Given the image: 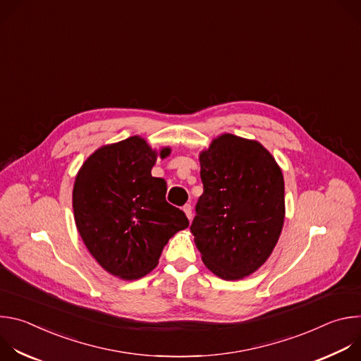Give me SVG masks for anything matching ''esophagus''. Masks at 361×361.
Returning <instances> with one entry per match:
<instances>
[{
  "mask_svg": "<svg viewBox=\"0 0 361 361\" xmlns=\"http://www.w3.org/2000/svg\"><path fill=\"white\" fill-rule=\"evenodd\" d=\"M183 210H184V213H185L187 219H188V220H191V219H192V207H191V204H185Z\"/></svg>",
  "mask_w": 361,
  "mask_h": 361,
  "instance_id": "34e87169",
  "label": "esophagus"
}]
</instances>
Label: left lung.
<instances>
[{"label":"left lung","instance_id":"1","mask_svg":"<svg viewBox=\"0 0 361 361\" xmlns=\"http://www.w3.org/2000/svg\"><path fill=\"white\" fill-rule=\"evenodd\" d=\"M204 191L190 227L202 263L223 280L259 270L284 224V178L254 140L223 134L200 152Z\"/></svg>","mask_w":361,"mask_h":361}]
</instances>
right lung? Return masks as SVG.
Instances as JSON below:
<instances>
[{"label": "right lung", "mask_w": 361, "mask_h": 361, "mask_svg": "<svg viewBox=\"0 0 361 361\" xmlns=\"http://www.w3.org/2000/svg\"><path fill=\"white\" fill-rule=\"evenodd\" d=\"M138 135L102 145L81 166L73 190L78 233L110 274L137 280L159 264L164 245L188 227L185 214L166 201L167 184L151 176L157 157Z\"/></svg>", "instance_id": "obj_1"}]
</instances>
